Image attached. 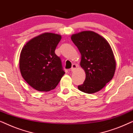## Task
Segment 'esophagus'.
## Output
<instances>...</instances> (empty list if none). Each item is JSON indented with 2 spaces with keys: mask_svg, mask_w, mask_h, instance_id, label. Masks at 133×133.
Returning a JSON list of instances; mask_svg holds the SVG:
<instances>
[{
  "mask_svg": "<svg viewBox=\"0 0 133 133\" xmlns=\"http://www.w3.org/2000/svg\"><path fill=\"white\" fill-rule=\"evenodd\" d=\"M77 65L75 64V63H74V64H72L71 68V71H74L75 70L76 68H77Z\"/></svg>",
  "mask_w": 133,
  "mask_h": 133,
  "instance_id": "34e87169",
  "label": "esophagus"
}]
</instances>
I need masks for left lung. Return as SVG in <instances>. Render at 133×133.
<instances>
[{
	"label": "left lung",
	"mask_w": 133,
	"mask_h": 133,
	"mask_svg": "<svg viewBox=\"0 0 133 133\" xmlns=\"http://www.w3.org/2000/svg\"><path fill=\"white\" fill-rule=\"evenodd\" d=\"M72 41L81 54L80 65L86 77L78 89L92 94L104 88L113 78L116 61L110 45L102 36L91 31H83L72 34Z\"/></svg>",
	"instance_id": "obj_1"
}]
</instances>
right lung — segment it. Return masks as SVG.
Masks as SVG:
<instances>
[{
  "mask_svg": "<svg viewBox=\"0 0 133 133\" xmlns=\"http://www.w3.org/2000/svg\"><path fill=\"white\" fill-rule=\"evenodd\" d=\"M61 35L45 32L30 39L22 49L19 59L21 75L32 88L39 91L53 90L65 72L55 54Z\"/></svg>",
  "mask_w": 133,
  "mask_h": 133,
  "instance_id": "add662e5",
  "label": "right lung"
}]
</instances>
